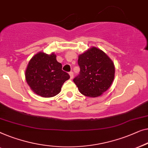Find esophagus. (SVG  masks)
Instances as JSON below:
<instances>
[{
  "label": "esophagus",
  "instance_id": "34e87169",
  "mask_svg": "<svg viewBox=\"0 0 148 148\" xmlns=\"http://www.w3.org/2000/svg\"><path fill=\"white\" fill-rule=\"evenodd\" d=\"M69 74H70V78H71V79L73 78V77H74V73H73V72H70V73H69Z\"/></svg>",
  "mask_w": 148,
  "mask_h": 148
}]
</instances>
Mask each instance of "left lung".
<instances>
[{
  "label": "left lung",
  "mask_w": 148,
  "mask_h": 148,
  "mask_svg": "<svg viewBox=\"0 0 148 148\" xmlns=\"http://www.w3.org/2000/svg\"><path fill=\"white\" fill-rule=\"evenodd\" d=\"M78 63L80 72L74 82L81 94L97 97L111 86L115 78V65L101 49L90 47L78 56Z\"/></svg>",
  "instance_id": "obj_1"
}]
</instances>
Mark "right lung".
Returning <instances> with one entry per match:
<instances>
[{
  "label": "right lung",
  "instance_id": "right-lung-1",
  "mask_svg": "<svg viewBox=\"0 0 148 148\" xmlns=\"http://www.w3.org/2000/svg\"><path fill=\"white\" fill-rule=\"evenodd\" d=\"M62 66L56 60V55L42 51L33 56L25 70L27 82L33 92L49 98L59 94L62 86L70 78L62 70Z\"/></svg>",
  "mask_w": 148,
  "mask_h": 148
}]
</instances>
